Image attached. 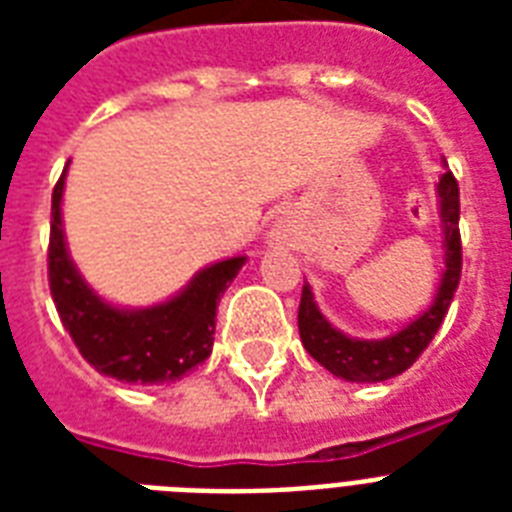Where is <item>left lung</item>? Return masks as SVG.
Here are the masks:
<instances>
[{
    "mask_svg": "<svg viewBox=\"0 0 512 512\" xmlns=\"http://www.w3.org/2000/svg\"><path fill=\"white\" fill-rule=\"evenodd\" d=\"M438 212L444 225V276L436 292V300L420 319L409 327L382 340H358L342 335L324 319L319 305L313 303L311 287L305 284L297 311V327L305 350L324 369L348 382H382L406 372L420 358V353L436 337L441 321L454 300L462 276V244H460V188L452 172H444L438 180Z\"/></svg>",
    "mask_w": 512,
    "mask_h": 512,
    "instance_id": "obj_1",
    "label": "left lung"
}]
</instances>
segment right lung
<instances>
[{
    "label": "right lung",
    "mask_w": 512,
    "mask_h": 512,
    "mask_svg": "<svg viewBox=\"0 0 512 512\" xmlns=\"http://www.w3.org/2000/svg\"><path fill=\"white\" fill-rule=\"evenodd\" d=\"M66 170L52 191L47 273L63 327L100 374L135 385L175 382L212 353L217 303L247 257L209 265L167 303L151 308H116L90 289L68 257L60 201Z\"/></svg>",
    "instance_id": "obj_1"
}]
</instances>
